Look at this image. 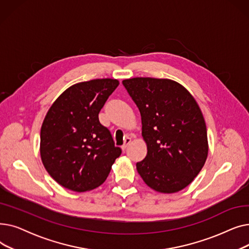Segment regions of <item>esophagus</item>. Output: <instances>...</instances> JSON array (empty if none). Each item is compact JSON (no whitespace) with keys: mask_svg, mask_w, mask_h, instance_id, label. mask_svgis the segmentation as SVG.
I'll list each match as a JSON object with an SVG mask.
<instances>
[{"mask_svg":"<svg viewBox=\"0 0 249 249\" xmlns=\"http://www.w3.org/2000/svg\"><path fill=\"white\" fill-rule=\"evenodd\" d=\"M130 143H131V138H130V137H126L125 140H124V144L122 145V149L125 150V149L128 147V145L130 144Z\"/></svg>","mask_w":249,"mask_h":249,"instance_id":"1","label":"esophagus"}]
</instances>
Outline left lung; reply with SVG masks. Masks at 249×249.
Wrapping results in <instances>:
<instances>
[{"label":"left lung","mask_w":249,"mask_h":249,"mask_svg":"<svg viewBox=\"0 0 249 249\" xmlns=\"http://www.w3.org/2000/svg\"><path fill=\"white\" fill-rule=\"evenodd\" d=\"M123 86L139 109L145 159L137 172L152 190L173 194L188 187L208 156L202 111L189 90L168 78L133 77Z\"/></svg>","instance_id":"left-lung-1"}]
</instances>
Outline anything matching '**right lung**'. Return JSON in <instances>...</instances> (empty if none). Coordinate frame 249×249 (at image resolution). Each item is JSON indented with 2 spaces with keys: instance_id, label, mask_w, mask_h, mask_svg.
Instances as JSON below:
<instances>
[{
  "instance_id": "1",
  "label": "right lung",
  "mask_w": 249,
  "mask_h": 249,
  "mask_svg": "<svg viewBox=\"0 0 249 249\" xmlns=\"http://www.w3.org/2000/svg\"><path fill=\"white\" fill-rule=\"evenodd\" d=\"M119 85L114 78L75 84L49 108L40 132V155L47 173L64 188L86 192L106 180L121 154L99 113Z\"/></svg>"
}]
</instances>
